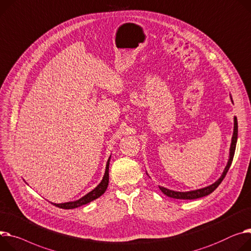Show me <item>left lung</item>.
I'll return each instance as SVG.
<instances>
[{"label": "left lung", "mask_w": 251, "mask_h": 251, "mask_svg": "<svg viewBox=\"0 0 251 251\" xmlns=\"http://www.w3.org/2000/svg\"><path fill=\"white\" fill-rule=\"evenodd\" d=\"M230 99H231V102L233 103L232 100V96L230 94ZM237 136H238V124H237V118L234 117V126H233V134H232V139H231V145H230V149H229V158H228V162L227 165L222 173V175L220 176V178L215 181L213 184H211L207 187L201 188V189H197V190H192V191H187V192H179V191H174V190H170L168 188H165L163 186H159L160 190L164 193L165 195H167L168 197L174 198V199H183V200H193V199H198V198H202L205 197L209 194H211L219 185L220 183L223 181V179L225 178L227 172L231 166V163L233 161V157H234V152H235V149H236V143H237ZM148 175V173H147Z\"/></svg>", "instance_id": "obj_1"}]
</instances>
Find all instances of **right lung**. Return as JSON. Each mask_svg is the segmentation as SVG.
I'll return each instance as SVG.
<instances>
[{
    "instance_id": "add662e5",
    "label": "right lung",
    "mask_w": 251,
    "mask_h": 251,
    "mask_svg": "<svg viewBox=\"0 0 251 251\" xmlns=\"http://www.w3.org/2000/svg\"><path fill=\"white\" fill-rule=\"evenodd\" d=\"M110 157L108 158L107 162H106V167H105V172L104 175L102 177L101 182L96 186L93 190H91L89 193H87L86 195H84L83 197H81L80 199L76 200V201H70V202H66V203H61V204H56V203H52L55 206L62 208V209H74L77 207H80L82 205H85L95 199L100 198L101 195H103V193L106 191L107 186H108V179H109V174H108V170H109V161H110Z\"/></svg>"
}]
</instances>
